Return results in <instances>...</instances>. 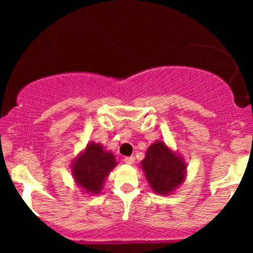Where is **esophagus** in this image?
<instances>
[{
  "label": "esophagus",
  "mask_w": 253,
  "mask_h": 253,
  "mask_svg": "<svg viewBox=\"0 0 253 253\" xmlns=\"http://www.w3.org/2000/svg\"><path fill=\"white\" fill-rule=\"evenodd\" d=\"M124 162H125V163H126V164L132 165L133 163H134V157H125Z\"/></svg>",
  "instance_id": "1"
}]
</instances>
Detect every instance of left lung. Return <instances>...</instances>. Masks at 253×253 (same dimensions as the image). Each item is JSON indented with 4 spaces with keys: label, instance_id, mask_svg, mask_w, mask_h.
<instances>
[{
    "label": "left lung",
    "instance_id": "left-lung-1",
    "mask_svg": "<svg viewBox=\"0 0 253 253\" xmlns=\"http://www.w3.org/2000/svg\"><path fill=\"white\" fill-rule=\"evenodd\" d=\"M140 164L151 189L159 195L175 193L187 176L184 159L163 140H157L150 145Z\"/></svg>",
    "mask_w": 253,
    "mask_h": 253
}]
</instances>
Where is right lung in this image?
<instances>
[{
    "label": "right lung",
    "instance_id": "right-lung-1",
    "mask_svg": "<svg viewBox=\"0 0 253 253\" xmlns=\"http://www.w3.org/2000/svg\"><path fill=\"white\" fill-rule=\"evenodd\" d=\"M115 156L101 144L90 141L71 163L75 183L89 195H98L109 172L117 167Z\"/></svg>",
    "mask_w": 253,
    "mask_h": 253
}]
</instances>
